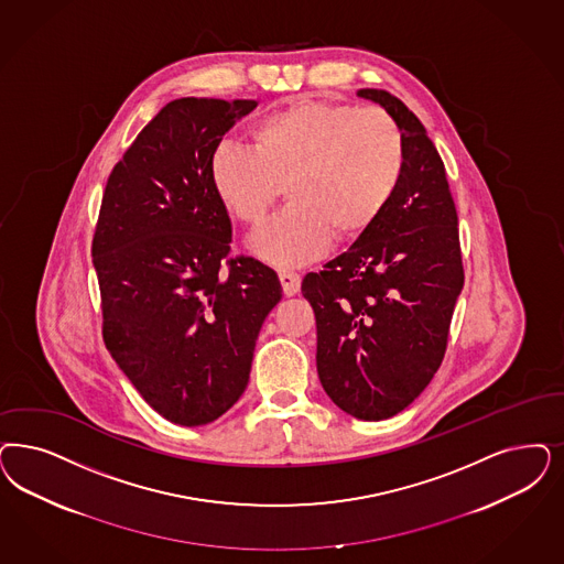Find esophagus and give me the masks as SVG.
Wrapping results in <instances>:
<instances>
[{
  "instance_id": "34e87169",
  "label": "esophagus",
  "mask_w": 564,
  "mask_h": 564,
  "mask_svg": "<svg viewBox=\"0 0 564 564\" xmlns=\"http://www.w3.org/2000/svg\"><path fill=\"white\" fill-rule=\"evenodd\" d=\"M279 279H281V285H283V293L285 295H295V293L300 292L302 279H300L297 272L283 269V271H279Z\"/></svg>"
}]
</instances>
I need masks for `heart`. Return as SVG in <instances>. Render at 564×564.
Returning a JSON list of instances; mask_svg holds the SVG:
<instances>
[{"label": "heart", "instance_id": "obj_1", "mask_svg": "<svg viewBox=\"0 0 564 564\" xmlns=\"http://www.w3.org/2000/svg\"><path fill=\"white\" fill-rule=\"evenodd\" d=\"M398 122L377 106L293 101L252 127V150L223 143L210 160L214 194L227 213L258 227L281 195L290 206L252 239L279 267L304 264L365 234L388 208L404 173Z\"/></svg>", "mask_w": 564, "mask_h": 564}]
</instances>
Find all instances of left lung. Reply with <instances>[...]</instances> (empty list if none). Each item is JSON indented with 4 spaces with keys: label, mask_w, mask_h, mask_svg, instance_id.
I'll return each instance as SVG.
<instances>
[{
    "label": "left lung",
    "mask_w": 564,
    "mask_h": 564,
    "mask_svg": "<svg viewBox=\"0 0 564 564\" xmlns=\"http://www.w3.org/2000/svg\"><path fill=\"white\" fill-rule=\"evenodd\" d=\"M404 139V173L388 208L323 267L302 293L316 318V369L330 400L362 421H383L427 388L447 348L465 285L458 214L446 169L423 122L383 89Z\"/></svg>",
    "instance_id": "8db88e82"
}]
</instances>
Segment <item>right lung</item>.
Instances as JSON below:
<instances>
[{
  "instance_id": "1",
  "label": "right lung",
  "mask_w": 564,
  "mask_h": 564,
  "mask_svg": "<svg viewBox=\"0 0 564 564\" xmlns=\"http://www.w3.org/2000/svg\"><path fill=\"white\" fill-rule=\"evenodd\" d=\"M253 99L169 101L108 176L91 243L101 335L166 421L213 423L241 398L276 272L231 252V218L210 183L223 135Z\"/></svg>"
}]
</instances>
